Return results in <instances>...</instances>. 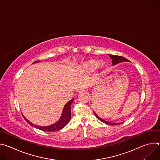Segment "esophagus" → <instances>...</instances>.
Returning <instances> with one entry per match:
<instances>
[{
    "mask_svg": "<svg viewBox=\"0 0 160 160\" xmlns=\"http://www.w3.org/2000/svg\"><path fill=\"white\" fill-rule=\"evenodd\" d=\"M87 93V91L85 90H81L79 91V94H85Z\"/></svg>",
    "mask_w": 160,
    "mask_h": 160,
    "instance_id": "obj_1",
    "label": "esophagus"
}]
</instances>
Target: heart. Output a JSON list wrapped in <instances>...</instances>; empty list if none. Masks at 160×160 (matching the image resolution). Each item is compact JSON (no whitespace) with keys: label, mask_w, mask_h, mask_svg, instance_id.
<instances>
[{"label":"heart","mask_w":160,"mask_h":160,"mask_svg":"<svg viewBox=\"0 0 160 160\" xmlns=\"http://www.w3.org/2000/svg\"><path fill=\"white\" fill-rule=\"evenodd\" d=\"M102 65V62H100L94 59H90L83 64L82 68V70L86 72H92L98 65Z\"/></svg>","instance_id":"1"}]
</instances>
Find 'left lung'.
<instances>
[{"label": "left lung", "instance_id": "left-lung-1", "mask_svg": "<svg viewBox=\"0 0 160 160\" xmlns=\"http://www.w3.org/2000/svg\"><path fill=\"white\" fill-rule=\"evenodd\" d=\"M109 57L111 58L112 59V63L113 65L115 64H117L118 63H120V62H124V61H129L127 59H126L124 57H122V56H114V55H111V54H109ZM94 115H96V117L100 120L102 122L106 123V124H108V125H118V124H120V123H111V122H106L102 119H101L100 117H99L97 115L96 113L95 112H94Z\"/></svg>", "mask_w": 160, "mask_h": 160}]
</instances>
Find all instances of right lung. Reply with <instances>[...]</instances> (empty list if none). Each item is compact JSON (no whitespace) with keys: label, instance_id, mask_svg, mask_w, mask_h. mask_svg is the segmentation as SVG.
Instances as JSON below:
<instances>
[{"label":"right lung","instance_id":"right-lung-1","mask_svg":"<svg viewBox=\"0 0 160 160\" xmlns=\"http://www.w3.org/2000/svg\"><path fill=\"white\" fill-rule=\"evenodd\" d=\"M39 62V61H35V62ZM73 100L74 99H72L64 106L60 120L57 123L52 125L48 126V127H40V126L34 125L33 123L29 122L25 117H23V118L30 125L41 130L46 131V132H55V131L59 130L62 128H64L68 123H69L71 119V104L73 102Z\"/></svg>","mask_w":160,"mask_h":160}]
</instances>
